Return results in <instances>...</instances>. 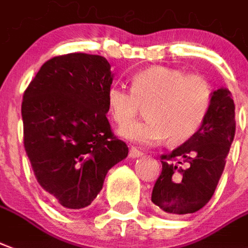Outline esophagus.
Returning <instances> with one entry per match:
<instances>
[{"instance_id":"esophagus-1","label":"esophagus","mask_w":248,"mask_h":248,"mask_svg":"<svg viewBox=\"0 0 248 248\" xmlns=\"http://www.w3.org/2000/svg\"><path fill=\"white\" fill-rule=\"evenodd\" d=\"M143 154L139 150H137L135 147H131L130 148V151H129V156L131 157V159H137V157L139 156H142Z\"/></svg>"}]
</instances>
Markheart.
<instances>
[{
  "label": "heart",
  "mask_w": 248,
  "mask_h": 248,
  "mask_svg": "<svg viewBox=\"0 0 248 248\" xmlns=\"http://www.w3.org/2000/svg\"><path fill=\"white\" fill-rule=\"evenodd\" d=\"M115 124L129 123L146 106L148 118L126 125L121 137L138 144H157L168 138L183 143L194 137L206 119L213 101L210 82L200 75H186L170 67H150L135 73L131 91L111 85L106 93Z\"/></svg>",
  "instance_id": "b5f03b06"
}]
</instances>
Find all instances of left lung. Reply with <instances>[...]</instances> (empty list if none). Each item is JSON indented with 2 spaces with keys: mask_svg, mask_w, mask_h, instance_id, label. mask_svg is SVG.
Segmentation results:
<instances>
[{
  "mask_svg": "<svg viewBox=\"0 0 248 248\" xmlns=\"http://www.w3.org/2000/svg\"><path fill=\"white\" fill-rule=\"evenodd\" d=\"M235 135V105L226 88L213 92L205 122L197 134L168 155H161L160 176L151 201L160 213L180 217L210 201Z\"/></svg>",
  "mask_w": 248,
  "mask_h": 248,
  "instance_id": "obj_1",
  "label": "left lung"
}]
</instances>
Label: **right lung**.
I'll use <instances>...</instances> for the list:
<instances>
[{
    "label": "right lung",
    "instance_id": "1",
    "mask_svg": "<svg viewBox=\"0 0 248 248\" xmlns=\"http://www.w3.org/2000/svg\"><path fill=\"white\" fill-rule=\"evenodd\" d=\"M110 64L100 55L47 60L25 91L23 143L36 180L68 210L91 205L108 170L129 154L106 113Z\"/></svg>",
    "mask_w": 248,
    "mask_h": 248
}]
</instances>
